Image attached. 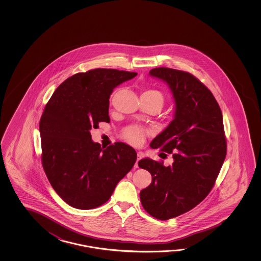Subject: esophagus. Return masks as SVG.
Here are the masks:
<instances>
[{"label":"esophagus","instance_id":"1","mask_svg":"<svg viewBox=\"0 0 261 261\" xmlns=\"http://www.w3.org/2000/svg\"><path fill=\"white\" fill-rule=\"evenodd\" d=\"M143 156H144V154H143L142 152H138V153H137V161H136V162H135V165H134L135 168H139V161H140Z\"/></svg>","mask_w":261,"mask_h":261}]
</instances>
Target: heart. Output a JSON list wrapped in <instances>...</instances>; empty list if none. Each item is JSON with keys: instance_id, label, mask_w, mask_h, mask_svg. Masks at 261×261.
Wrapping results in <instances>:
<instances>
[{"instance_id": "b5f03b06", "label": "heart", "mask_w": 261, "mask_h": 261, "mask_svg": "<svg viewBox=\"0 0 261 261\" xmlns=\"http://www.w3.org/2000/svg\"><path fill=\"white\" fill-rule=\"evenodd\" d=\"M141 97H145L151 100H156L161 103V106L164 102L163 95L161 91L156 89H147L142 93ZM122 137L133 145H140L144 142L145 132L142 128H139L136 126H130L123 130Z\"/></svg>"}]
</instances>
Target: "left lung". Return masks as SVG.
Listing matches in <instances>:
<instances>
[{"label": "left lung", "instance_id": "left-lung-1", "mask_svg": "<svg viewBox=\"0 0 261 261\" xmlns=\"http://www.w3.org/2000/svg\"><path fill=\"white\" fill-rule=\"evenodd\" d=\"M150 75L165 81L175 101L174 118L150 144L172 154V166L151 159L139 161L152 175L140 192L144 210L160 220L190 211L210 193L227 154L223 117L216 98L193 74L160 67Z\"/></svg>", "mask_w": 261, "mask_h": 261}]
</instances>
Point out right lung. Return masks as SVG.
Listing matches in <instances>:
<instances>
[{
  "label": "right lung",
  "instance_id": "obj_1",
  "mask_svg": "<svg viewBox=\"0 0 261 261\" xmlns=\"http://www.w3.org/2000/svg\"><path fill=\"white\" fill-rule=\"evenodd\" d=\"M137 72L94 69L61 83L44 107L39 123L42 165L58 195L69 205L94 209L110 199L137 159L133 147L116 143L101 148L90 129L110 122L113 89Z\"/></svg>",
  "mask_w": 261,
  "mask_h": 261
}]
</instances>
